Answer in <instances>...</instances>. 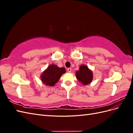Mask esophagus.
Segmentation results:
<instances>
[{"instance_id": "obj_1", "label": "esophagus", "mask_w": 133, "mask_h": 133, "mask_svg": "<svg viewBox=\"0 0 133 133\" xmlns=\"http://www.w3.org/2000/svg\"><path fill=\"white\" fill-rule=\"evenodd\" d=\"M67 70H68V72H69V73H70L71 71V68H68Z\"/></svg>"}]
</instances>
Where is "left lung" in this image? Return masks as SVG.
Listing matches in <instances>:
<instances>
[{"label": "left lung", "mask_w": 133, "mask_h": 133, "mask_svg": "<svg viewBox=\"0 0 133 133\" xmlns=\"http://www.w3.org/2000/svg\"><path fill=\"white\" fill-rule=\"evenodd\" d=\"M76 78L83 85L90 84L93 79V73L88 66L83 64L80 65L79 70L76 71Z\"/></svg>", "instance_id": "1"}]
</instances>
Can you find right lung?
<instances>
[{"mask_svg":"<svg viewBox=\"0 0 133 133\" xmlns=\"http://www.w3.org/2000/svg\"><path fill=\"white\" fill-rule=\"evenodd\" d=\"M65 73L66 71L64 68H59L57 65L51 64L43 72L41 79L44 84L53 87L58 83L61 76Z\"/></svg>","mask_w":133,"mask_h":133,"instance_id":"1","label":"right lung"}]
</instances>
